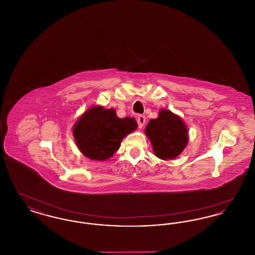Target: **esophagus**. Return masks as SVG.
<instances>
[{"label":"esophagus","instance_id":"esophagus-1","mask_svg":"<svg viewBox=\"0 0 255 255\" xmlns=\"http://www.w3.org/2000/svg\"><path fill=\"white\" fill-rule=\"evenodd\" d=\"M136 122H137V125H138V127H139V128H142V127H143V125L145 124V116H143V115H140V116H138V117H137V120H136Z\"/></svg>","mask_w":255,"mask_h":255}]
</instances>
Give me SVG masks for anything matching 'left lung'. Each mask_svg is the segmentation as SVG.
<instances>
[{
  "label": "left lung",
  "mask_w": 255,
  "mask_h": 255,
  "mask_svg": "<svg viewBox=\"0 0 255 255\" xmlns=\"http://www.w3.org/2000/svg\"><path fill=\"white\" fill-rule=\"evenodd\" d=\"M145 133L152 142L155 155L162 159L176 158L188 140L184 123L168 110H161L158 119L149 122Z\"/></svg>",
  "instance_id": "1"
}]
</instances>
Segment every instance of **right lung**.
Here are the masks:
<instances>
[{
	"instance_id": "1",
	"label": "right lung",
	"mask_w": 255,
	"mask_h": 255,
	"mask_svg": "<svg viewBox=\"0 0 255 255\" xmlns=\"http://www.w3.org/2000/svg\"><path fill=\"white\" fill-rule=\"evenodd\" d=\"M133 118L120 119L114 109L88 110L73 127L79 150L87 158L105 160L120 149L122 138L136 128Z\"/></svg>"
}]
</instances>
